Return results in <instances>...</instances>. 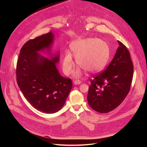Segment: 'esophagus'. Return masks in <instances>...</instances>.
Listing matches in <instances>:
<instances>
[{
  "instance_id": "esophagus-1",
  "label": "esophagus",
  "mask_w": 147,
  "mask_h": 147,
  "mask_svg": "<svg viewBox=\"0 0 147 147\" xmlns=\"http://www.w3.org/2000/svg\"><path fill=\"white\" fill-rule=\"evenodd\" d=\"M81 81L80 80H76L74 81V84L75 85H77V84H81Z\"/></svg>"
}]
</instances>
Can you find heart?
<instances>
[{"instance_id": "1", "label": "heart", "mask_w": 147, "mask_h": 147, "mask_svg": "<svg viewBox=\"0 0 147 147\" xmlns=\"http://www.w3.org/2000/svg\"><path fill=\"white\" fill-rule=\"evenodd\" d=\"M72 54L76 57L77 64L80 66L75 75L80 76L84 69L90 73L101 71L109 60L110 50L108 44L103 40L87 38L78 39L70 45ZM74 62L72 55L67 52L62 63L64 73L69 76L73 71Z\"/></svg>"}]
</instances>
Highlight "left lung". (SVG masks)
<instances>
[{
	"label": "left lung",
	"instance_id": "8db88e82",
	"mask_svg": "<svg viewBox=\"0 0 147 147\" xmlns=\"http://www.w3.org/2000/svg\"><path fill=\"white\" fill-rule=\"evenodd\" d=\"M115 55L107 69L91 80L87 99L94 111L109 112L124 100L130 90L133 76V65L130 52L118 40Z\"/></svg>",
	"mask_w": 147,
	"mask_h": 147
}]
</instances>
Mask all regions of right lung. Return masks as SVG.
I'll use <instances>...</instances> for the list:
<instances>
[{"mask_svg":"<svg viewBox=\"0 0 147 147\" xmlns=\"http://www.w3.org/2000/svg\"><path fill=\"white\" fill-rule=\"evenodd\" d=\"M53 40L49 32L28 40L20 50L16 67L17 82L24 97L34 108L47 113L63 107L72 88L71 80L60 76L56 67L59 55L50 60L38 53L49 49Z\"/></svg>","mask_w":147,"mask_h":147,"instance_id":"add662e5","label":"right lung"}]
</instances>
